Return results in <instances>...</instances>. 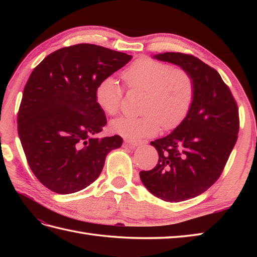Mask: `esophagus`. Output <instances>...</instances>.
Segmentation results:
<instances>
[{"mask_svg": "<svg viewBox=\"0 0 257 257\" xmlns=\"http://www.w3.org/2000/svg\"><path fill=\"white\" fill-rule=\"evenodd\" d=\"M125 144H127L130 148H133V149H135V148H137V147H139V146H143V145H146L147 143L146 141H136V140H127L125 141Z\"/></svg>", "mask_w": 257, "mask_h": 257, "instance_id": "obj_1", "label": "esophagus"}]
</instances>
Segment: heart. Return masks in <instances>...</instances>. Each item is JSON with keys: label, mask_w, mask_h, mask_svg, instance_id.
Instances as JSON below:
<instances>
[{"label": "heart", "mask_w": 257, "mask_h": 257, "mask_svg": "<svg viewBox=\"0 0 257 257\" xmlns=\"http://www.w3.org/2000/svg\"><path fill=\"white\" fill-rule=\"evenodd\" d=\"M130 89L144 91L139 117H120L110 122V130L127 139L150 137L163 129L171 130L181 123L192 106L194 81L182 68L151 58H139L122 75ZM95 98L103 111L113 116L119 111L122 89L111 77L97 85Z\"/></svg>", "instance_id": "obj_1"}]
</instances>
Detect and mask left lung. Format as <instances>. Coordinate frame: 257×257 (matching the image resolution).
<instances>
[{
  "label": "left lung",
  "instance_id": "1",
  "mask_svg": "<svg viewBox=\"0 0 257 257\" xmlns=\"http://www.w3.org/2000/svg\"><path fill=\"white\" fill-rule=\"evenodd\" d=\"M154 58L187 70L194 81V99L183 121L150 144L159 161L139 174L157 198L181 202L203 193L221 176L237 139L238 109L220 74L199 58L172 52Z\"/></svg>",
  "mask_w": 257,
  "mask_h": 257
}]
</instances>
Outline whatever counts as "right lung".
<instances>
[{
	"label": "right lung",
	"instance_id": "1",
	"mask_svg": "<svg viewBox=\"0 0 257 257\" xmlns=\"http://www.w3.org/2000/svg\"><path fill=\"white\" fill-rule=\"evenodd\" d=\"M132 58L77 44L50 54L32 72L19 110V137L31 170L53 192L87 188L99 177L106 156L121 147L118 135L96 138L107 119L95 90Z\"/></svg>",
	"mask_w": 257,
	"mask_h": 257
}]
</instances>
